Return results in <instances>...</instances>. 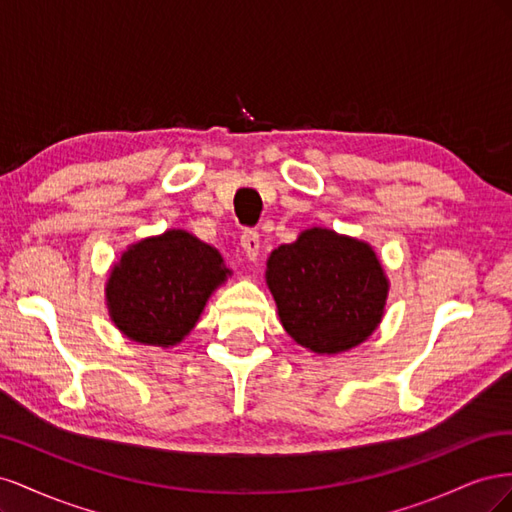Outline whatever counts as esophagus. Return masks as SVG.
<instances>
[{
    "instance_id": "obj_1",
    "label": "esophagus",
    "mask_w": 512,
    "mask_h": 512,
    "mask_svg": "<svg viewBox=\"0 0 512 512\" xmlns=\"http://www.w3.org/2000/svg\"><path fill=\"white\" fill-rule=\"evenodd\" d=\"M241 247H243V254L247 256V260H256V256L260 252V235H258V232L256 230H243Z\"/></svg>"
}]
</instances>
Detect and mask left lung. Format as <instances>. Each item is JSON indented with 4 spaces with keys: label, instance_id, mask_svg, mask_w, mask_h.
<instances>
[{
    "label": "left lung",
    "instance_id": "1",
    "mask_svg": "<svg viewBox=\"0 0 512 512\" xmlns=\"http://www.w3.org/2000/svg\"><path fill=\"white\" fill-rule=\"evenodd\" d=\"M265 280L286 333L320 356L361 346L380 327L391 288L374 247L322 226L273 250Z\"/></svg>",
    "mask_w": 512,
    "mask_h": 512
}]
</instances>
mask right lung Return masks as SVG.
<instances>
[{"instance_id": "obj_1", "label": "right lung", "mask_w": 512, "mask_h": 512, "mask_svg": "<svg viewBox=\"0 0 512 512\" xmlns=\"http://www.w3.org/2000/svg\"><path fill=\"white\" fill-rule=\"evenodd\" d=\"M230 273L213 245L168 228L128 245L111 267L104 288L108 316L130 342L177 346Z\"/></svg>"}]
</instances>
